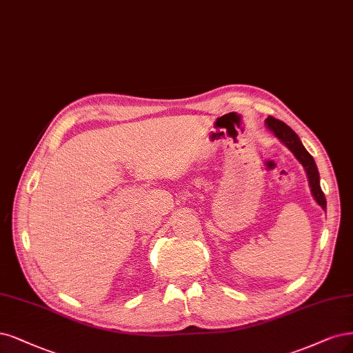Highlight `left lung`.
I'll use <instances>...</instances> for the list:
<instances>
[{
	"mask_svg": "<svg viewBox=\"0 0 353 353\" xmlns=\"http://www.w3.org/2000/svg\"><path fill=\"white\" fill-rule=\"evenodd\" d=\"M265 124H267V128L273 131V134L279 140H281L283 144L288 145V149L295 154L296 159L302 163L303 168H305L312 196H314L315 200H317V203L321 205V208L325 210L327 201H325V197H324V192L320 187V175H319L317 165H315V162H314V157L302 145L299 137L296 136V132L289 125H286L283 121H279L273 117L267 118Z\"/></svg>",
	"mask_w": 353,
	"mask_h": 353,
	"instance_id": "8db88e82",
	"label": "left lung"
}]
</instances>
